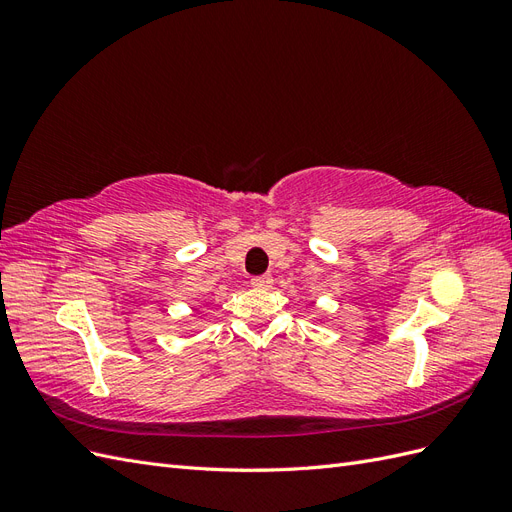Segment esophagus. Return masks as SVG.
<instances>
[{
    "label": "esophagus",
    "mask_w": 512,
    "mask_h": 512,
    "mask_svg": "<svg viewBox=\"0 0 512 512\" xmlns=\"http://www.w3.org/2000/svg\"><path fill=\"white\" fill-rule=\"evenodd\" d=\"M252 286H254V288H262V290H269V288L273 286V277H271V275L252 277Z\"/></svg>",
    "instance_id": "esophagus-1"
}]
</instances>
